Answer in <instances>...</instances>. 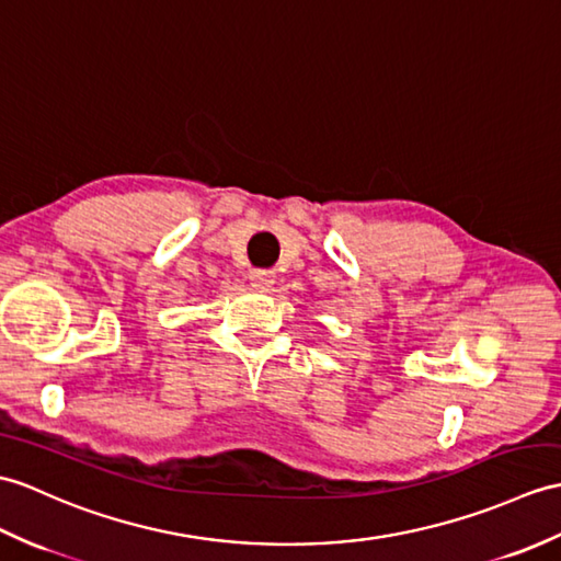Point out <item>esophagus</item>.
Masks as SVG:
<instances>
[{"instance_id": "34e87169", "label": "esophagus", "mask_w": 561, "mask_h": 561, "mask_svg": "<svg viewBox=\"0 0 561 561\" xmlns=\"http://www.w3.org/2000/svg\"><path fill=\"white\" fill-rule=\"evenodd\" d=\"M249 279H251L255 289H270V286L275 284V275H272V272H267V270H253Z\"/></svg>"}]
</instances>
